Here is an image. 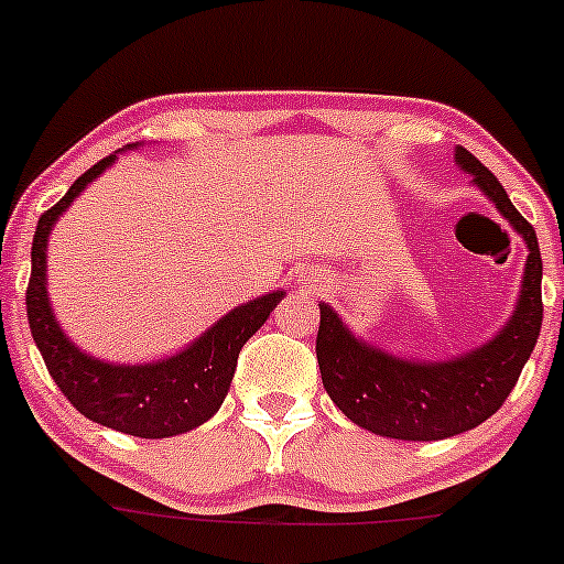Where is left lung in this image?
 Wrapping results in <instances>:
<instances>
[{"mask_svg": "<svg viewBox=\"0 0 564 564\" xmlns=\"http://www.w3.org/2000/svg\"><path fill=\"white\" fill-rule=\"evenodd\" d=\"M456 162L495 200L530 247L513 317L478 350L448 364H412L358 341L330 306L321 304L317 364L330 402L352 423L393 440H445L480 426L502 408L535 350L543 323V260L535 228L516 212L495 173L467 149Z\"/></svg>", "mask_w": 564, "mask_h": 564, "instance_id": "8db88e82", "label": "left lung"}]
</instances>
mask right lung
<instances>
[{"label":"right lung","mask_w":564,"mask_h":564,"mask_svg":"<svg viewBox=\"0 0 564 564\" xmlns=\"http://www.w3.org/2000/svg\"><path fill=\"white\" fill-rule=\"evenodd\" d=\"M113 160L116 154L102 156L97 165L80 173L67 195L40 217L32 241V276H29L26 288L29 328H32L34 345L48 367V375L54 377L56 388L65 393L67 402L80 415L116 429V432L132 434V437H173V434L200 426L219 410L230 380H234L243 341L265 323V317L284 299V293L276 290V293L228 312L187 350L165 358V361L143 364V367H116V364L95 361L91 356L80 352L62 334L48 306L45 243H48V234L59 214Z\"/></svg>","instance_id":"obj_1"}]
</instances>
